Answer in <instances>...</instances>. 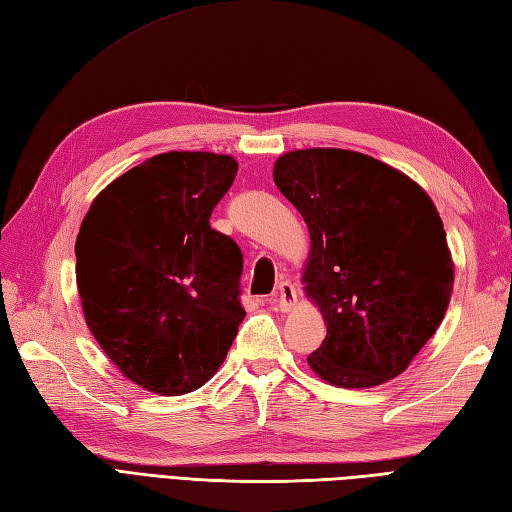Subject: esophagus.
<instances>
[{
    "label": "esophagus",
    "mask_w": 512,
    "mask_h": 512,
    "mask_svg": "<svg viewBox=\"0 0 512 512\" xmlns=\"http://www.w3.org/2000/svg\"><path fill=\"white\" fill-rule=\"evenodd\" d=\"M270 305L275 307V310H279V312H290L292 307H294V303H296V290H294V285L290 283V281H281L279 285H277V290L272 292V296H270Z\"/></svg>",
    "instance_id": "34e87169"
}]
</instances>
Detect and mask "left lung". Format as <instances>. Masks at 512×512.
I'll return each mask as SVG.
<instances>
[{"label":"left lung","mask_w":512,"mask_h":512,"mask_svg":"<svg viewBox=\"0 0 512 512\" xmlns=\"http://www.w3.org/2000/svg\"><path fill=\"white\" fill-rule=\"evenodd\" d=\"M272 178L312 240L303 283L327 336L307 364L340 388L401 375L436 334L454 288L432 198L403 172L340 148L285 152Z\"/></svg>","instance_id":"8db88e82"}]
</instances>
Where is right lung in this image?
I'll return each mask as SVG.
<instances>
[{"instance_id":"add662e5","label":"right lung","mask_w":512,"mask_h":512,"mask_svg":"<svg viewBox=\"0 0 512 512\" xmlns=\"http://www.w3.org/2000/svg\"><path fill=\"white\" fill-rule=\"evenodd\" d=\"M235 174L229 154L163 152L106 185L80 224L87 327L124 377L157 395L207 384L246 316L240 246L209 224Z\"/></svg>"}]
</instances>
